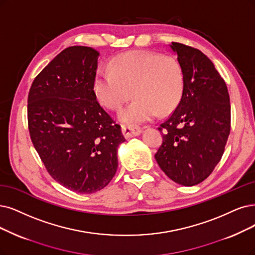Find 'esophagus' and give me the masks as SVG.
<instances>
[{"mask_svg":"<svg viewBox=\"0 0 255 255\" xmlns=\"http://www.w3.org/2000/svg\"><path fill=\"white\" fill-rule=\"evenodd\" d=\"M122 132L123 135H124L126 138H130V137H134L139 135L142 133V129L139 127H135V126H122Z\"/></svg>","mask_w":255,"mask_h":255,"instance_id":"34e87169","label":"esophagus"}]
</instances>
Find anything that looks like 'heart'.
<instances>
[{
  "label": "heart",
  "mask_w": 255,
  "mask_h": 255,
  "mask_svg": "<svg viewBox=\"0 0 255 255\" xmlns=\"http://www.w3.org/2000/svg\"><path fill=\"white\" fill-rule=\"evenodd\" d=\"M185 85L182 66L173 56L153 52H128L101 67L93 90L101 105L119 110L131 98L134 101L121 112L126 124L136 125L170 112L181 101Z\"/></svg>",
  "instance_id": "b5f03b06"
}]
</instances>
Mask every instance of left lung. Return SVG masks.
<instances>
[{
	"label": "left lung",
	"mask_w": 255,
	"mask_h": 255,
	"mask_svg": "<svg viewBox=\"0 0 255 255\" xmlns=\"http://www.w3.org/2000/svg\"><path fill=\"white\" fill-rule=\"evenodd\" d=\"M169 47L184 70L185 85L178 105L159 125L163 144L154 157L173 182L194 186L211 174L223 156L230 133L229 93L202 51L175 42Z\"/></svg>",
	"instance_id": "1"
}]
</instances>
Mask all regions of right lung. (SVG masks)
<instances>
[{"label": "right lung", "mask_w": 255, "mask_h": 255, "mask_svg": "<svg viewBox=\"0 0 255 255\" xmlns=\"http://www.w3.org/2000/svg\"><path fill=\"white\" fill-rule=\"evenodd\" d=\"M99 56L91 47H68L39 73L28 94L32 144L49 174L77 193L110 183L125 142L93 90Z\"/></svg>", "instance_id": "obj_1"}]
</instances>
